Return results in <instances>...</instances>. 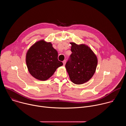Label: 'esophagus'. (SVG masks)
I'll list each match as a JSON object with an SVG mask.
<instances>
[{"label":"esophagus","instance_id":"esophagus-1","mask_svg":"<svg viewBox=\"0 0 126 126\" xmlns=\"http://www.w3.org/2000/svg\"><path fill=\"white\" fill-rule=\"evenodd\" d=\"M66 62V60H64L63 61V65H65Z\"/></svg>","mask_w":126,"mask_h":126}]
</instances>
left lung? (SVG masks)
<instances>
[{"instance_id": "left-lung-1", "label": "left lung", "mask_w": 126, "mask_h": 126, "mask_svg": "<svg viewBox=\"0 0 126 126\" xmlns=\"http://www.w3.org/2000/svg\"><path fill=\"white\" fill-rule=\"evenodd\" d=\"M72 52L65 67L71 81L76 84H82L90 79L94 74L98 60L92 50L84 45L71 42Z\"/></svg>"}]
</instances>
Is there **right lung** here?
Listing matches in <instances>:
<instances>
[{
  "mask_svg": "<svg viewBox=\"0 0 126 126\" xmlns=\"http://www.w3.org/2000/svg\"><path fill=\"white\" fill-rule=\"evenodd\" d=\"M26 62L30 74L35 78L45 81L63 65L58 59V52L50 42L43 40L36 42L28 50Z\"/></svg>",
  "mask_w": 126,
  "mask_h": 126,
  "instance_id": "1",
  "label": "right lung"
}]
</instances>
